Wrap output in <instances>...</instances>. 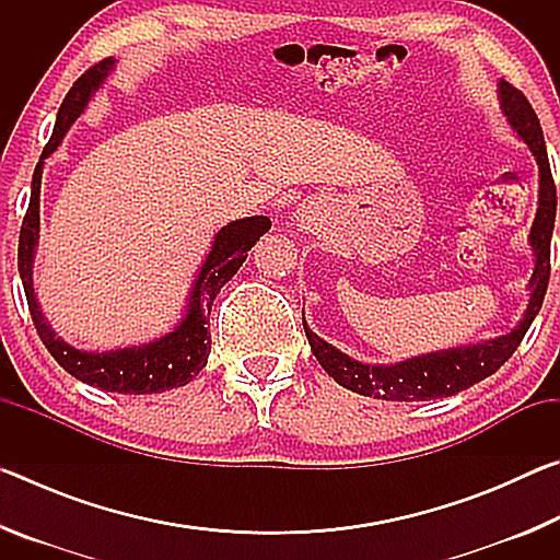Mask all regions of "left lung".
<instances>
[{
    "mask_svg": "<svg viewBox=\"0 0 560 560\" xmlns=\"http://www.w3.org/2000/svg\"><path fill=\"white\" fill-rule=\"evenodd\" d=\"M501 108L514 130L524 138V143L534 150L538 160V173H541V195H538V212L534 226H530V246L536 252V269L530 277V301L526 316L511 334L481 346L444 350V353H430L422 358L405 360L397 365H363L358 360H350L340 353L324 338H318L314 330L303 320V330L314 350L320 368L334 377L338 385L348 390L383 397V400H432V397H450L459 390H467L469 385L485 381L491 373H497L506 360L514 355L521 340H524L530 320L541 308L548 277H551V234L556 222V183L548 165L544 130L538 122L536 110L530 108L528 98L511 83L501 81Z\"/></svg>",
    "mask_w": 560,
    "mask_h": 560,
    "instance_id": "8db88e82",
    "label": "left lung"
}]
</instances>
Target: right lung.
I'll return each instance as SVG.
<instances>
[{"label": "right lung", "mask_w": 560, "mask_h": 560, "mask_svg": "<svg viewBox=\"0 0 560 560\" xmlns=\"http://www.w3.org/2000/svg\"><path fill=\"white\" fill-rule=\"evenodd\" d=\"M113 69L110 59L93 63L91 69L73 83L71 91L59 108L56 128L49 143H46L42 160L36 163L34 179H32V197L26 207L22 232H19V273H22L26 303H30V314L46 350L56 358L66 373L79 377L86 385L101 387L106 393L120 395H148L163 393L173 387L187 385L192 377L207 365L210 355L212 336H207L210 328V311L217 299V293L230 281L246 259V252L259 242L264 232H269V217H246V220L232 222L222 226L214 236L212 252L202 264L200 277L195 281L192 299L183 324L173 334L155 340V343L143 348L116 350V353H81V350L63 343L61 338L54 336V330L46 326V320L39 311V303L34 299L32 287V261L34 246L39 240V185H42V167L44 160L49 158L66 136L71 122L81 116L86 108L89 98L93 96L108 71Z\"/></svg>", "instance_id": "add662e5"}]
</instances>
